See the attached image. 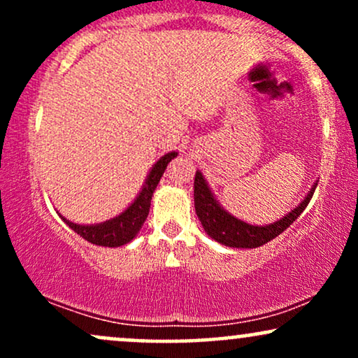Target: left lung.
Listing matches in <instances>:
<instances>
[{
	"mask_svg": "<svg viewBox=\"0 0 358 358\" xmlns=\"http://www.w3.org/2000/svg\"><path fill=\"white\" fill-rule=\"evenodd\" d=\"M313 187L311 192L308 193L306 199L298 205L294 210H291L286 217H282L281 220L274 222L271 225H264V227H257V225H249L245 222H242L236 217H232L231 213H227L224 208L217 203V200L213 199L210 188H208L207 182L203 180V176L200 171L195 173V183H193V199H195V212L199 215L200 222H202L205 232L215 239L220 244L229 245V248H259V245H264L266 242L273 241L274 237H278L279 234H282L293 224L294 220L301 215V212L305 210L306 205L310 203L311 196L315 192Z\"/></svg>",
	"mask_w": 358,
	"mask_h": 358,
	"instance_id": "left-lung-1",
	"label": "left lung"
}]
</instances>
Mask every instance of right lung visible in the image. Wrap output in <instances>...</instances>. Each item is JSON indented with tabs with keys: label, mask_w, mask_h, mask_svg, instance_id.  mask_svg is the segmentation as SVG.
I'll return each mask as SVG.
<instances>
[{
	"label": "right lung",
	"mask_w": 358,
	"mask_h": 358,
	"mask_svg": "<svg viewBox=\"0 0 358 358\" xmlns=\"http://www.w3.org/2000/svg\"><path fill=\"white\" fill-rule=\"evenodd\" d=\"M173 158H176L175 151L162 156V159L156 162L150 176H148L145 187H143L141 193L138 195V199L134 200L133 205L127 210L122 212L121 215H117L116 219H110L97 225H79L67 219H64V222L73 232H77L85 241L92 242L96 245L119 248V245L127 244V242L134 239V236L139 232L141 225L145 224L148 213H150L151 196H153L156 185L159 183V178L165 173L168 163Z\"/></svg>",
	"instance_id": "add662e5"
}]
</instances>
